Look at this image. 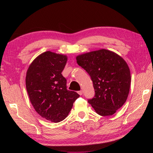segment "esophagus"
Returning <instances> with one entry per match:
<instances>
[{"mask_svg": "<svg viewBox=\"0 0 153 153\" xmlns=\"http://www.w3.org/2000/svg\"><path fill=\"white\" fill-rule=\"evenodd\" d=\"M77 93H78V94H79V95H82V94H83V91H82V90H81V91H78V92H77Z\"/></svg>", "mask_w": 153, "mask_h": 153, "instance_id": "obj_1", "label": "esophagus"}]
</instances>
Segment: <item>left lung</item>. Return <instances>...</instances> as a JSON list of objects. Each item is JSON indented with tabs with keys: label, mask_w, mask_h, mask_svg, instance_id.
<instances>
[{
	"label": "left lung",
	"mask_w": 153,
	"mask_h": 153,
	"mask_svg": "<svg viewBox=\"0 0 153 153\" xmlns=\"http://www.w3.org/2000/svg\"><path fill=\"white\" fill-rule=\"evenodd\" d=\"M77 63L91 77L95 96L88 99L98 114H114L128 98L131 74L128 64L114 52L106 49L90 52L76 57Z\"/></svg>",
	"instance_id": "obj_1"
}]
</instances>
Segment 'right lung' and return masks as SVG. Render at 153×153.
<instances>
[{
    "mask_svg": "<svg viewBox=\"0 0 153 153\" xmlns=\"http://www.w3.org/2000/svg\"><path fill=\"white\" fill-rule=\"evenodd\" d=\"M67 56L51 51L38 56L27 71L25 85L30 101L41 117L54 123L62 121L79 97L67 89L62 74Z\"/></svg>",
    "mask_w": 153,
    "mask_h": 153,
    "instance_id": "obj_1",
    "label": "right lung"
}]
</instances>
